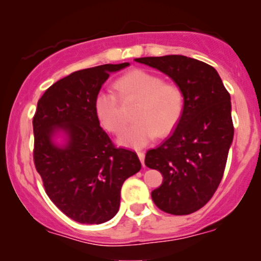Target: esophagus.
Segmentation results:
<instances>
[{
    "label": "esophagus",
    "mask_w": 261,
    "mask_h": 261,
    "mask_svg": "<svg viewBox=\"0 0 261 261\" xmlns=\"http://www.w3.org/2000/svg\"><path fill=\"white\" fill-rule=\"evenodd\" d=\"M137 155H139L141 163H142V166L145 167V152L143 151H137Z\"/></svg>",
    "instance_id": "1"
}]
</instances>
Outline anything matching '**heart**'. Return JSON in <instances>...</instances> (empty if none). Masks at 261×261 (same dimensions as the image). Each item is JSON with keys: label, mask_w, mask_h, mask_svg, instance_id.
<instances>
[{"label": "heart", "mask_w": 261, "mask_h": 261, "mask_svg": "<svg viewBox=\"0 0 261 261\" xmlns=\"http://www.w3.org/2000/svg\"><path fill=\"white\" fill-rule=\"evenodd\" d=\"M116 94L100 91L93 101L99 124L112 134L124 126L120 99L124 103L137 101L135 122L121 134L119 142L127 147L140 148L153 141L157 135L166 136L180 121L185 109V95L175 82H167L158 74L134 70L119 77L114 83Z\"/></svg>", "instance_id": "obj_1"}]
</instances>
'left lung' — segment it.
<instances>
[{
  "instance_id": "8db88e82",
  "label": "left lung",
  "mask_w": 261,
  "mask_h": 261,
  "mask_svg": "<svg viewBox=\"0 0 261 261\" xmlns=\"http://www.w3.org/2000/svg\"><path fill=\"white\" fill-rule=\"evenodd\" d=\"M168 74L181 87L185 109L175 130L158 147L148 149L145 164L162 173L161 187L151 193L158 208L189 215L216 193L233 140L230 97L217 71L182 55L136 59Z\"/></svg>"
}]
</instances>
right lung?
I'll use <instances>...</instances> for the list:
<instances>
[{"label":"right lung","mask_w":261,"mask_h":261,"mask_svg":"<svg viewBox=\"0 0 261 261\" xmlns=\"http://www.w3.org/2000/svg\"><path fill=\"white\" fill-rule=\"evenodd\" d=\"M127 66L107 64L76 71L38 100L33 118L35 169L49 199L76 222L99 224L115 216L122 184L141 169L136 152L116 147L93 109L110 73ZM58 129L69 135L65 149L51 142Z\"/></svg>","instance_id":"right-lung-1"}]
</instances>
